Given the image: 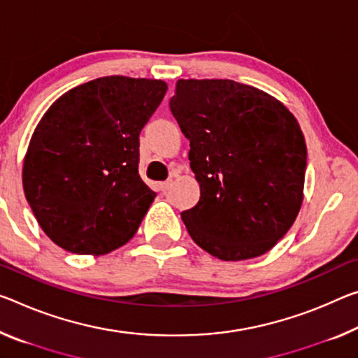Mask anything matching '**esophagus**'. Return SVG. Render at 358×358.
<instances>
[{"label": "esophagus", "mask_w": 358, "mask_h": 358, "mask_svg": "<svg viewBox=\"0 0 358 358\" xmlns=\"http://www.w3.org/2000/svg\"><path fill=\"white\" fill-rule=\"evenodd\" d=\"M172 185H173V181L172 180H167V181H164V183H161V186H159V189H161L162 192H167V191H170V188H172Z\"/></svg>", "instance_id": "esophagus-1"}]
</instances>
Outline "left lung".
<instances>
[{
    "mask_svg": "<svg viewBox=\"0 0 358 358\" xmlns=\"http://www.w3.org/2000/svg\"><path fill=\"white\" fill-rule=\"evenodd\" d=\"M169 106L201 186L199 202L181 212L192 241L223 261L269 252L303 202L308 151L296 119L231 79H180Z\"/></svg>",
    "mask_w": 358,
    "mask_h": 358,
    "instance_id": "1",
    "label": "left lung"
}]
</instances>
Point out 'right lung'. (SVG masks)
<instances>
[{"label":"right lung","mask_w":358,"mask_h":358,"mask_svg":"<svg viewBox=\"0 0 358 358\" xmlns=\"http://www.w3.org/2000/svg\"><path fill=\"white\" fill-rule=\"evenodd\" d=\"M166 90L157 79L99 78L44 113L22 181L39 226L64 250L105 255L137 232L156 196L138 173L140 132Z\"/></svg>","instance_id":"1"}]
</instances>
